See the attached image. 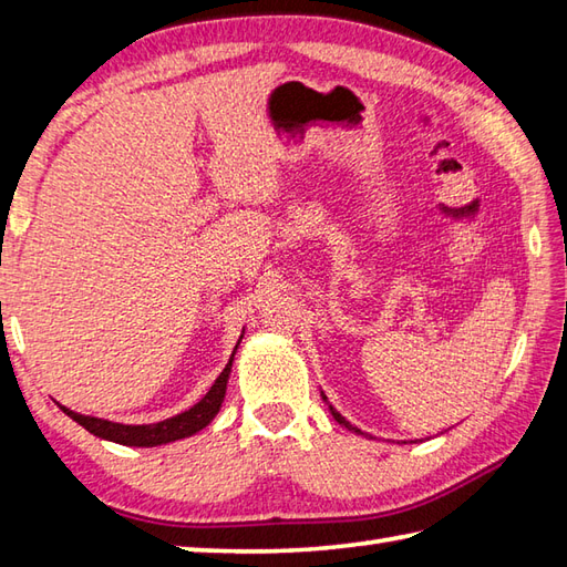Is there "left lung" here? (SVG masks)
I'll return each instance as SVG.
<instances>
[{
	"label": "left lung",
	"instance_id": "8db88e82",
	"mask_svg": "<svg viewBox=\"0 0 567 567\" xmlns=\"http://www.w3.org/2000/svg\"><path fill=\"white\" fill-rule=\"evenodd\" d=\"M321 400H323V402H327V404H329V400H327V394H323V392H321ZM329 412H331V416H333V419H336V421H339V424H341V426H346V429H348V431H355V433H363V431H360V429H358V426H353V424H351V421H348V419H346V416H341V414H339V412H336V409H333V406H331V404H329ZM416 441H419V439H416ZM416 441H409V443H416ZM404 443H406V441H404Z\"/></svg>",
	"mask_w": 567,
	"mask_h": 567
}]
</instances>
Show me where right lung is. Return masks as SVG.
Returning a JSON list of instances; mask_svg holds the SVG:
<instances>
[{
    "label": "right lung",
    "mask_w": 567,
    "mask_h": 567,
    "mask_svg": "<svg viewBox=\"0 0 567 567\" xmlns=\"http://www.w3.org/2000/svg\"><path fill=\"white\" fill-rule=\"evenodd\" d=\"M240 339H244V331H240ZM240 339L234 348L231 358H228L226 368L221 370V375L214 380L212 390L202 396L197 404H192L185 412H179L171 419H163L158 424H118V421H110V419H100V416H87V414H78L72 409L58 404L63 412L78 421L82 429H87L90 433H94L97 439L104 441H114L122 445H134V449H153V445H163V443H173L179 439L195 436L197 431H202L204 426H209L214 416L219 414V409L224 404L226 396V384H228V375H231V365H234V355L240 346Z\"/></svg>",
    "instance_id": "1"
}]
</instances>
